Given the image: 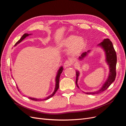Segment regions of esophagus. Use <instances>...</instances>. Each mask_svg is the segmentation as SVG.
I'll return each mask as SVG.
<instances>
[{
	"label": "esophagus",
	"mask_w": 126,
	"mask_h": 126,
	"mask_svg": "<svg viewBox=\"0 0 126 126\" xmlns=\"http://www.w3.org/2000/svg\"><path fill=\"white\" fill-rule=\"evenodd\" d=\"M71 61L68 60H66V62L64 63V68H67L71 66Z\"/></svg>",
	"instance_id": "esophagus-1"
}]
</instances>
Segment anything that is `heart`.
I'll return each mask as SVG.
<instances>
[{
	"mask_svg": "<svg viewBox=\"0 0 126 126\" xmlns=\"http://www.w3.org/2000/svg\"><path fill=\"white\" fill-rule=\"evenodd\" d=\"M60 47L68 48L69 54L76 55L78 54L85 46V40L82 37L70 35L65 38L60 44Z\"/></svg>",
	"mask_w": 126,
	"mask_h": 126,
	"instance_id": "obj_1",
	"label": "heart"
}]
</instances>
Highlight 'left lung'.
I'll use <instances>...</instances> for the list:
<instances>
[{"label": "left lung", "instance_id": "8db88e82", "mask_svg": "<svg viewBox=\"0 0 126 126\" xmlns=\"http://www.w3.org/2000/svg\"><path fill=\"white\" fill-rule=\"evenodd\" d=\"M97 47L101 48L105 53V62L108 64L109 67V74L108 77L106 80L105 82L102 85L100 88L94 92H88L85 93L86 94H98L102 93L103 91L106 90L111 85V83L115 81L116 76V64H117V55L116 52L113 48L112 42L109 39L106 38L103 40V41L99 44ZM91 50H89L87 51L82 52L80 56L79 57V60H82L84 59L86 57H87L89 53L91 52ZM76 71V84L77 87L79 89V87L78 85V81L79 79V76L80 75V72L77 70Z\"/></svg>", "mask_w": 126, "mask_h": 126}]
</instances>
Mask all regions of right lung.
<instances>
[{
  "instance_id": "add662e5",
  "label": "right lung",
  "mask_w": 126,
  "mask_h": 126,
  "mask_svg": "<svg viewBox=\"0 0 126 126\" xmlns=\"http://www.w3.org/2000/svg\"><path fill=\"white\" fill-rule=\"evenodd\" d=\"M32 33H30V34H28L27 33H26L25 34H24V35L22 36L21 37V38L19 40L17 43L15 44V45H14V47L16 46L19 44V43H20L24 39H25L27 37L29 36V35H32ZM63 66H61L59 67V69L58 70V71H57V75L56 76V77H55V89H54V92L52 93V94H51L50 95H49V96H48V97H47L46 98H45L44 99H41V98H33V97H28V98L30 99L31 100H35V101H40V100H47L48 99H49L50 98L52 97L55 94L56 92L57 91V90L59 88V79H60V75L62 73V72L63 71ZM17 89H18V90L20 92V90L19 89L18 87L17 86ZM23 96H25V95H23Z\"/></svg>"
}]
</instances>
